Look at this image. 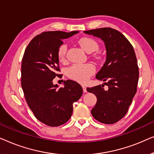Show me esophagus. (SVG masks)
I'll use <instances>...</instances> for the list:
<instances>
[{"instance_id":"esophagus-1","label":"esophagus","mask_w":154,"mask_h":154,"mask_svg":"<svg viewBox=\"0 0 154 154\" xmlns=\"http://www.w3.org/2000/svg\"><path fill=\"white\" fill-rule=\"evenodd\" d=\"M82 87H83V92H87V88H86L85 85H83V86H82Z\"/></svg>"}]
</instances>
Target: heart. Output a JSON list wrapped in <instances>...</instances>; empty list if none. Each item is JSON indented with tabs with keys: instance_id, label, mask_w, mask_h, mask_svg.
I'll use <instances>...</instances> for the list:
<instances>
[{
	"instance_id": "1",
	"label": "heart",
	"mask_w": 154,
	"mask_h": 154,
	"mask_svg": "<svg viewBox=\"0 0 154 154\" xmlns=\"http://www.w3.org/2000/svg\"><path fill=\"white\" fill-rule=\"evenodd\" d=\"M78 43L82 49L85 52H90L96 51L98 49L99 45L95 40L90 37H82L79 40ZM67 45L66 44H62L58 48L57 56L60 62H64L66 60V53ZM96 58L97 60L101 59L100 54H97ZM95 70L94 65L90 63L85 64H73L69 66L66 70V74L71 79L79 83H85L88 79L93 74Z\"/></svg>"
}]
</instances>
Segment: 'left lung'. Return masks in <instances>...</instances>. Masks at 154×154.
Wrapping results in <instances>:
<instances>
[{
  "label": "left lung",
  "mask_w": 154,
  "mask_h": 154,
  "mask_svg": "<svg viewBox=\"0 0 154 154\" xmlns=\"http://www.w3.org/2000/svg\"><path fill=\"white\" fill-rule=\"evenodd\" d=\"M84 33L100 38L106 50V62L96 78L104 81L108 90H104V85L87 88L97 100L92 115L102 123H115L125 116L137 92L139 68L135 52L129 41L116 29L105 27Z\"/></svg>",
  "instance_id": "8db88e82"
}]
</instances>
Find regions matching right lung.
I'll use <instances>...</instances> for the list:
<instances>
[{
    "label": "right lung",
    "instance_id": "1",
    "mask_svg": "<svg viewBox=\"0 0 154 154\" xmlns=\"http://www.w3.org/2000/svg\"><path fill=\"white\" fill-rule=\"evenodd\" d=\"M79 31H45L30 41L22 58L21 85L24 97L35 117L45 125L57 127L66 123L73 113V104L81 98L82 87L77 82L64 81L57 89L52 83L60 71L58 48L63 39Z\"/></svg>",
    "mask_w": 154,
    "mask_h": 154
}]
</instances>
